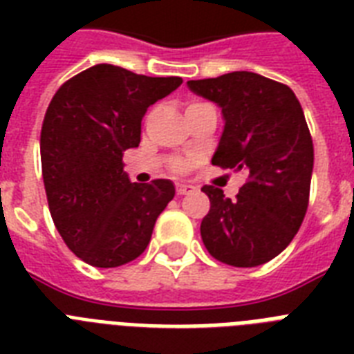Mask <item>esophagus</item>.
Segmentation results:
<instances>
[{"label": "esophagus", "mask_w": 354, "mask_h": 354, "mask_svg": "<svg viewBox=\"0 0 354 354\" xmlns=\"http://www.w3.org/2000/svg\"><path fill=\"white\" fill-rule=\"evenodd\" d=\"M193 191H194L193 185H185V183H178V185H176V194H180V196H183V194L193 193Z\"/></svg>", "instance_id": "1"}]
</instances>
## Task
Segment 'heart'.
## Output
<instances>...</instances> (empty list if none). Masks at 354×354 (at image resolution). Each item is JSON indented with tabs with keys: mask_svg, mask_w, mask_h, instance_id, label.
Masks as SVG:
<instances>
[{
	"mask_svg": "<svg viewBox=\"0 0 354 354\" xmlns=\"http://www.w3.org/2000/svg\"><path fill=\"white\" fill-rule=\"evenodd\" d=\"M198 104H202V102H193V104H189V108L193 106H198ZM198 163V158L196 156H187V158H174V160L171 161V169L174 172H180V174H183V172L191 171L194 165Z\"/></svg>",
	"mask_w": 354,
	"mask_h": 354,
	"instance_id": "heart-1",
	"label": "heart"
}]
</instances>
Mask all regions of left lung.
Returning a JSON list of instances; mask_svg holds the SVG:
<instances>
[{
    "label": "left lung",
    "instance_id": "8db88e82",
    "mask_svg": "<svg viewBox=\"0 0 354 354\" xmlns=\"http://www.w3.org/2000/svg\"><path fill=\"white\" fill-rule=\"evenodd\" d=\"M187 86L216 102L226 121L211 163L248 176L233 200L222 189L202 187L211 202L202 241L230 266L268 263L296 236L308 207L314 147L301 104L288 86L252 71Z\"/></svg>",
    "mask_w": 354,
    "mask_h": 354
}]
</instances>
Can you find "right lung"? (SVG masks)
<instances>
[{
  "mask_svg": "<svg viewBox=\"0 0 354 354\" xmlns=\"http://www.w3.org/2000/svg\"><path fill=\"white\" fill-rule=\"evenodd\" d=\"M180 84V77L97 64L53 95L40 133L41 176L53 222L84 263L115 268L138 259L174 198L171 180L130 182L122 152L141 141L147 108Z\"/></svg>",
  "mask_w": 354,
  "mask_h": 354,
  "instance_id": "right-lung-1",
  "label": "right lung"
}]
</instances>
